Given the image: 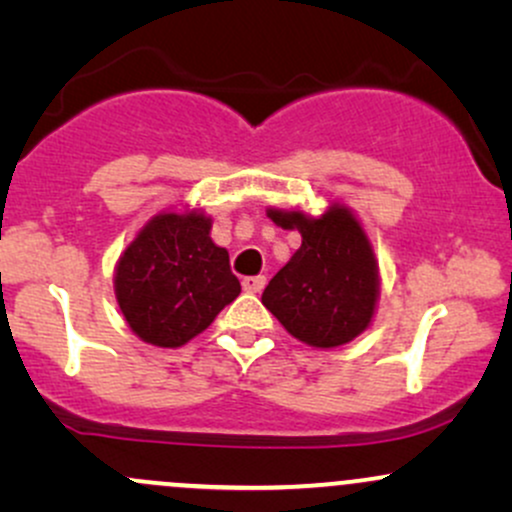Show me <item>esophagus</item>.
Returning a JSON list of instances; mask_svg holds the SVG:
<instances>
[{
	"label": "esophagus",
	"mask_w": 512,
	"mask_h": 512,
	"mask_svg": "<svg viewBox=\"0 0 512 512\" xmlns=\"http://www.w3.org/2000/svg\"><path fill=\"white\" fill-rule=\"evenodd\" d=\"M264 284H267V276H245L243 279V289L248 293H260L264 289Z\"/></svg>",
	"instance_id": "esophagus-1"
}]
</instances>
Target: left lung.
Returning <instances> with one entry per match:
<instances>
[{"label": "left lung", "instance_id": "left-lung-1", "mask_svg": "<svg viewBox=\"0 0 512 512\" xmlns=\"http://www.w3.org/2000/svg\"><path fill=\"white\" fill-rule=\"evenodd\" d=\"M276 226L296 228L303 243L262 293L264 308L301 342L332 349L370 325L380 293L378 262L366 231L346 207L320 219L269 209Z\"/></svg>", "mask_w": 512, "mask_h": 512}]
</instances>
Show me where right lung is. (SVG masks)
<instances>
[{"label": "right lung", "instance_id": "right-lung-1", "mask_svg": "<svg viewBox=\"0 0 512 512\" xmlns=\"http://www.w3.org/2000/svg\"><path fill=\"white\" fill-rule=\"evenodd\" d=\"M202 211L158 214L127 245L115 269V296L127 325L146 344L190 342L240 293L226 248L209 238Z\"/></svg>", "mask_w": 512, "mask_h": 512}]
</instances>
